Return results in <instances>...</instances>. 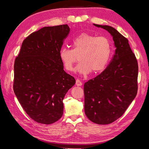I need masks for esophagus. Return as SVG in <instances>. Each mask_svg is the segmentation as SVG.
Here are the masks:
<instances>
[{"label":"esophagus","mask_w":149,"mask_h":149,"mask_svg":"<svg viewBox=\"0 0 149 149\" xmlns=\"http://www.w3.org/2000/svg\"><path fill=\"white\" fill-rule=\"evenodd\" d=\"M75 84H76L77 86H81L82 83H81V81L80 80L77 79L76 80V82H75Z\"/></svg>","instance_id":"34e87169"}]
</instances>
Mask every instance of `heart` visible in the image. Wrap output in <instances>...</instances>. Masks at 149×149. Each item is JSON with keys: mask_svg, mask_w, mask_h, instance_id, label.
<instances>
[{"mask_svg": "<svg viewBox=\"0 0 149 149\" xmlns=\"http://www.w3.org/2000/svg\"><path fill=\"white\" fill-rule=\"evenodd\" d=\"M112 51V44L108 37L83 33L72 40V49L62 48L60 50L59 58L68 72L73 71L74 64L79 59L80 62L76 70L87 74L91 71L99 73L104 70L109 63Z\"/></svg>", "mask_w": 149, "mask_h": 149, "instance_id": "1", "label": "heart"}]
</instances>
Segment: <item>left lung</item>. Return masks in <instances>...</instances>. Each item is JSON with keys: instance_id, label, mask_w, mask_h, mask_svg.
<instances>
[{"instance_id": "8db88e82", "label": "left lung", "mask_w": 149, "mask_h": 149, "mask_svg": "<svg viewBox=\"0 0 149 149\" xmlns=\"http://www.w3.org/2000/svg\"><path fill=\"white\" fill-rule=\"evenodd\" d=\"M94 25L109 32L116 47L107 68L84 84L85 114L106 125L122 116L137 95L138 63L127 38L114 27Z\"/></svg>"}]
</instances>
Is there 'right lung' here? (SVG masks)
Returning a JSON list of instances; mask_svg holds the SVG:
<instances>
[{
    "label": "right lung",
    "mask_w": 149,
    "mask_h": 149,
    "mask_svg": "<svg viewBox=\"0 0 149 149\" xmlns=\"http://www.w3.org/2000/svg\"><path fill=\"white\" fill-rule=\"evenodd\" d=\"M69 33L67 24L42 27L24 40L15 59L14 92L27 114L40 123L62 117L63 99L75 84L59 58Z\"/></svg>",
    "instance_id": "1"
}]
</instances>
